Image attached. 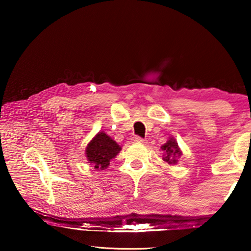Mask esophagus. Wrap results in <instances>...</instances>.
I'll use <instances>...</instances> for the list:
<instances>
[{
    "label": "esophagus",
    "instance_id": "34e87169",
    "mask_svg": "<svg viewBox=\"0 0 251 251\" xmlns=\"http://www.w3.org/2000/svg\"><path fill=\"white\" fill-rule=\"evenodd\" d=\"M133 141H134L135 143H139V144H144V143L146 142L145 139L142 138V137H139V136H134V137H133Z\"/></svg>",
    "mask_w": 251,
    "mask_h": 251
}]
</instances>
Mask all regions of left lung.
<instances>
[{"label": "left lung", "mask_w": 251, "mask_h": 251, "mask_svg": "<svg viewBox=\"0 0 251 251\" xmlns=\"http://www.w3.org/2000/svg\"><path fill=\"white\" fill-rule=\"evenodd\" d=\"M161 150L165 151L164 155V160L168 164H176L177 163V158H179V156L181 155V151L178 147V144L174 138H169L167 143H165L163 146H161Z\"/></svg>", "instance_id": "obj_1"}]
</instances>
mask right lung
Here are the masks:
<instances>
[{
  "instance_id": "add662e5",
  "label": "right lung",
  "mask_w": 251,
  "mask_h": 251,
  "mask_svg": "<svg viewBox=\"0 0 251 251\" xmlns=\"http://www.w3.org/2000/svg\"><path fill=\"white\" fill-rule=\"evenodd\" d=\"M120 151L121 146L101 131L88 143L85 154L88 163L94 165L95 169H105L108 167L110 159L116 157Z\"/></svg>"
}]
</instances>
